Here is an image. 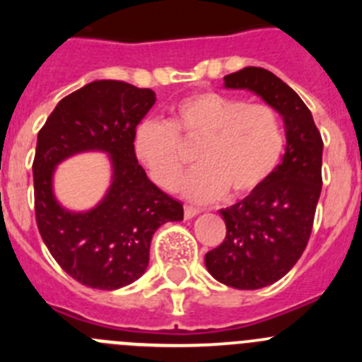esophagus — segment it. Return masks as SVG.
I'll use <instances>...</instances> for the list:
<instances>
[{
    "label": "esophagus",
    "instance_id": "34e87169",
    "mask_svg": "<svg viewBox=\"0 0 362 362\" xmlns=\"http://www.w3.org/2000/svg\"><path fill=\"white\" fill-rule=\"evenodd\" d=\"M197 214H199V210L194 209V206H185V219H194Z\"/></svg>",
    "mask_w": 362,
    "mask_h": 362
}]
</instances>
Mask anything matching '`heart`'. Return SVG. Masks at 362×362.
<instances>
[{
    "instance_id": "heart-1",
    "label": "heart",
    "mask_w": 362,
    "mask_h": 362,
    "mask_svg": "<svg viewBox=\"0 0 362 362\" xmlns=\"http://www.w3.org/2000/svg\"><path fill=\"white\" fill-rule=\"evenodd\" d=\"M197 145V165L183 181V194L196 203L257 190L276 170L284 148L277 112L263 103L201 92L179 101L168 123L143 121L134 132V152L150 177L175 190L187 165L181 143Z\"/></svg>"
}]
</instances>
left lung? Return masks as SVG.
<instances>
[{
	"label": "left lung",
	"mask_w": 362,
	"mask_h": 362,
	"mask_svg": "<svg viewBox=\"0 0 362 362\" xmlns=\"http://www.w3.org/2000/svg\"><path fill=\"white\" fill-rule=\"evenodd\" d=\"M223 86L259 95L284 123L281 163L257 190L219 210L226 238L204 255L214 279L257 290L286 276L305 252L321 196L322 139L303 99L270 70L246 66L225 76Z\"/></svg>",
	"instance_id": "obj_1"
}]
</instances>
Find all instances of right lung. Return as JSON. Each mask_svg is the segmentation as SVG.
<instances>
[{"mask_svg": "<svg viewBox=\"0 0 362 362\" xmlns=\"http://www.w3.org/2000/svg\"><path fill=\"white\" fill-rule=\"evenodd\" d=\"M153 103L150 88L99 79L63 98L37 134L32 172L41 239L56 263L90 288L117 290L139 279L156 230L183 219V204L150 181L134 152V132ZM86 151L107 153L111 185L95 207L70 211L53 194V174Z\"/></svg>", "mask_w": 362, "mask_h": 362, "instance_id": "obj_1", "label": "right lung"}]
</instances>
